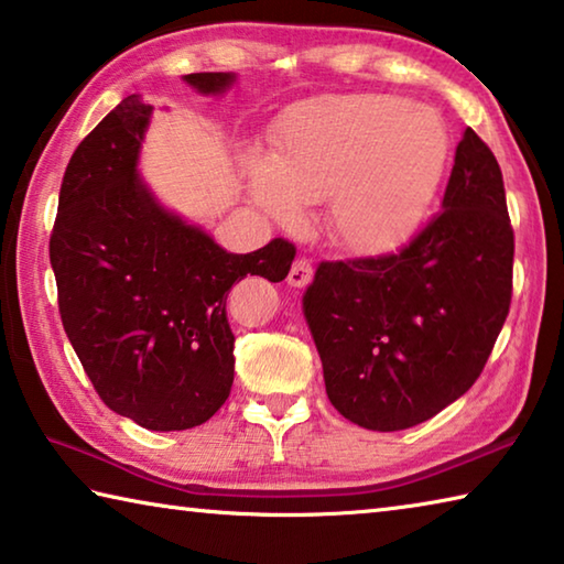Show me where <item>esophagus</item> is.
I'll use <instances>...</instances> for the list:
<instances>
[{
    "label": "esophagus",
    "instance_id": "esophagus-1",
    "mask_svg": "<svg viewBox=\"0 0 564 564\" xmlns=\"http://www.w3.org/2000/svg\"><path fill=\"white\" fill-rule=\"evenodd\" d=\"M311 279H313L311 261H305V259L293 261L291 271H289V283L293 285V289H305V285L311 283Z\"/></svg>",
    "mask_w": 564,
    "mask_h": 564
}]
</instances>
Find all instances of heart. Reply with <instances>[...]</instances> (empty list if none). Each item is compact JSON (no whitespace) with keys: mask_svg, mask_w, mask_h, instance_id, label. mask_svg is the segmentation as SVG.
Returning <instances> with one entry per match:
<instances>
[{"mask_svg":"<svg viewBox=\"0 0 564 564\" xmlns=\"http://www.w3.org/2000/svg\"><path fill=\"white\" fill-rule=\"evenodd\" d=\"M447 161V131L433 109L386 94L328 97L295 109L273 133L271 161H246L251 194L275 221L326 202L333 241L386 253L410 238Z\"/></svg>","mask_w":564,"mask_h":564,"instance_id":"1","label":"heart"}]
</instances>
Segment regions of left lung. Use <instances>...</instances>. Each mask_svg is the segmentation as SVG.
<instances>
[{
    "instance_id": "left-lung-1",
    "label": "left lung",
    "mask_w": 564,
    "mask_h": 564,
    "mask_svg": "<svg viewBox=\"0 0 564 564\" xmlns=\"http://www.w3.org/2000/svg\"><path fill=\"white\" fill-rule=\"evenodd\" d=\"M512 256L500 164L465 129L443 212L395 253L323 261L303 293L333 408L390 433L467 393L508 318Z\"/></svg>"
}]
</instances>
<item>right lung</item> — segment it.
<instances>
[{
	"instance_id": "obj_1",
	"label": "right lung",
	"mask_w": 564,
	"mask_h": 564,
	"mask_svg": "<svg viewBox=\"0 0 564 564\" xmlns=\"http://www.w3.org/2000/svg\"><path fill=\"white\" fill-rule=\"evenodd\" d=\"M234 79L184 76L202 94H221ZM151 111L131 94L76 147L50 259L64 330L104 403L147 431H188L234 386L228 291L246 275L283 281L295 248L273 238L253 253H228L166 212L137 174Z\"/></svg>"
}]
</instances>
